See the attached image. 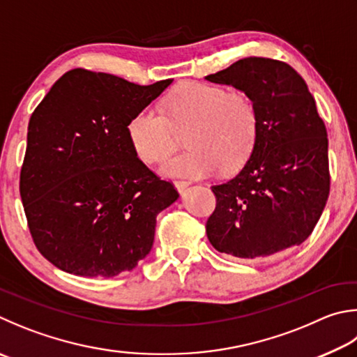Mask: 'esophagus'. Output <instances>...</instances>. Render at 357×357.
I'll list each match as a JSON object with an SVG mask.
<instances>
[{
	"instance_id": "obj_1",
	"label": "esophagus",
	"mask_w": 357,
	"mask_h": 357,
	"mask_svg": "<svg viewBox=\"0 0 357 357\" xmlns=\"http://www.w3.org/2000/svg\"><path fill=\"white\" fill-rule=\"evenodd\" d=\"M189 185H190V181H184V179L174 181V187H176L178 192H184Z\"/></svg>"
}]
</instances>
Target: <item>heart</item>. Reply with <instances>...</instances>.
I'll return each mask as SVG.
<instances>
[{
    "mask_svg": "<svg viewBox=\"0 0 357 357\" xmlns=\"http://www.w3.org/2000/svg\"><path fill=\"white\" fill-rule=\"evenodd\" d=\"M189 150L162 164L172 178H203L222 168H241L252 153L259 132L257 109L248 96L228 92L222 86L184 82L167 98V116L154 107H144L128 125V135L145 164H159L185 132Z\"/></svg>",
    "mask_w": 357,
    "mask_h": 357,
    "instance_id": "heart-1",
    "label": "heart"
}]
</instances>
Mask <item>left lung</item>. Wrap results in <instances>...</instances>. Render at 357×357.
Wrapping results in <instances>:
<instances>
[{
    "instance_id": "1",
    "label": "left lung",
    "mask_w": 357,
    "mask_h": 357,
    "mask_svg": "<svg viewBox=\"0 0 357 357\" xmlns=\"http://www.w3.org/2000/svg\"><path fill=\"white\" fill-rule=\"evenodd\" d=\"M232 86L257 109L259 132L236 178L212 185L215 211L206 223L213 248L255 259L301 245L329 195L326 126L303 77L289 63L245 57L206 76Z\"/></svg>"
}]
</instances>
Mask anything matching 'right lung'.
Instances as JSON below:
<instances>
[{"mask_svg":"<svg viewBox=\"0 0 357 357\" xmlns=\"http://www.w3.org/2000/svg\"><path fill=\"white\" fill-rule=\"evenodd\" d=\"M172 82L75 68L32 112L20 195L32 241L57 268L111 278L151 251L158 213L179 193L137 158L128 125Z\"/></svg>","mask_w":357,"mask_h":357,"instance_id":"add662e5","label":"right lung"}]
</instances>
